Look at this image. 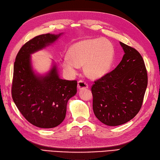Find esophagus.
Instances as JSON below:
<instances>
[{
	"instance_id": "esophagus-1",
	"label": "esophagus",
	"mask_w": 160,
	"mask_h": 160,
	"mask_svg": "<svg viewBox=\"0 0 160 160\" xmlns=\"http://www.w3.org/2000/svg\"><path fill=\"white\" fill-rule=\"evenodd\" d=\"M77 87L79 89H83V88H88V83L86 82V81L80 80L78 81Z\"/></svg>"
}]
</instances>
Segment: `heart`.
Listing matches in <instances>:
<instances>
[{
  "label": "heart",
  "mask_w": 160,
  "mask_h": 160,
  "mask_svg": "<svg viewBox=\"0 0 160 160\" xmlns=\"http://www.w3.org/2000/svg\"><path fill=\"white\" fill-rule=\"evenodd\" d=\"M115 47L106 38L83 39L73 44L68 50V56L61 61L65 71L75 75L81 66L92 79H99L108 72L115 58Z\"/></svg>",
  "instance_id": "b5f03b06"
}]
</instances>
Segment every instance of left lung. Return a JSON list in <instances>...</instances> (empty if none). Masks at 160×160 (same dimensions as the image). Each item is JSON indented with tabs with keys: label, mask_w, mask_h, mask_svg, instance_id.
<instances>
[{
	"label": "left lung",
	"mask_w": 160,
	"mask_h": 160,
	"mask_svg": "<svg viewBox=\"0 0 160 160\" xmlns=\"http://www.w3.org/2000/svg\"><path fill=\"white\" fill-rule=\"evenodd\" d=\"M124 54L115 69L94 81L93 111L101 122L110 126L123 124L141 109L148 85L144 61L138 50L119 42Z\"/></svg>",
	"instance_id": "1"
}]
</instances>
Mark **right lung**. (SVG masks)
Returning a JSON list of instances; mask_svg holds the SVG:
<instances>
[{"instance_id":"right-lung-1","label":"right lung","mask_w":160,"mask_h":160,"mask_svg":"<svg viewBox=\"0 0 160 160\" xmlns=\"http://www.w3.org/2000/svg\"><path fill=\"white\" fill-rule=\"evenodd\" d=\"M61 34H41L31 39L20 49L14 62L12 99L22 116L38 128H52L61 123L68 100L77 93V81L60 79L55 65L45 75L32 69L31 54L53 43Z\"/></svg>"}]
</instances>
